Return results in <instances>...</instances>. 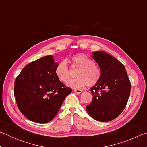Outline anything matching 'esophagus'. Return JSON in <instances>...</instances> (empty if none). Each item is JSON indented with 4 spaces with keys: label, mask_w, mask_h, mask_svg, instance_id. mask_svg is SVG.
<instances>
[{
    "label": "esophagus",
    "mask_w": 147,
    "mask_h": 147,
    "mask_svg": "<svg viewBox=\"0 0 147 147\" xmlns=\"http://www.w3.org/2000/svg\"><path fill=\"white\" fill-rule=\"evenodd\" d=\"M74 91L76 93L80 94V93H82V90H81V89H74Z\"/></svg>",
    "instance_id": "obj_1"
}]
</instances>
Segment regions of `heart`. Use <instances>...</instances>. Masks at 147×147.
Returning a JSON list of instances; mask_svg holds the SVG:
<instances>
[{"label": "heart", "instance_id": "heart-1", "mask_svg": "<svg viewBox=\"0 0 147 147\" xmlns=\"http://www.w3.org/2000/svg\"><path fill=\"white\" fill-rule=\"evenodd\" d=\"M74 66L79 67L76 73V78L71 80V72L65 59L59 61L55 69V74L59 80L64 83L68 81L67 86L73 88H80L88 84L94 86L101 78L102 72L99 67L94 64L93 60L86 54H78L71 58Z\"/></svg>", "mask_w": 147, "mask_h": 147}]
</instances>
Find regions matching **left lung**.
<instances>
[{"instance_id": "8db88e82", "label": "left lung", "mask_w": 147, "mask_h": 147, "mask_svg": "<svg viewBox=\"0 0 147 147\" xmlns=\"http://www.w3.org/2000/svg\"><path fill=\"white\" fill-rule=\"evenodd\" d=\"M100 67V81L90 89L93 100L86 106L92 118L101 122L113 120L123 112L130 94L131 84L123 63L102 51L92 56Z\"/></svg>"}]
</instances>
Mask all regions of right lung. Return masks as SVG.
<instances>
[{"mask_svg": "<svg viewBox=\"0 0 147 147\" xmlns=\"http://www.w3.org/2000/svg\"><path fill=\"white\" fill-rule=\"evenodd\" d=\"M58 63L46 56L26 65L15 80L14 96L23 115L38 123L51 121L72 89L55 74Z\"/></svg>", "mask_w": 147, "mask_h": 147, "instance_id": "right-lung-1", "label": "right lung"}]
</instances>
